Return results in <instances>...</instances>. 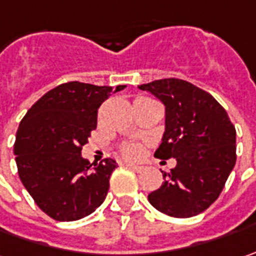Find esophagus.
<instances>
[{"label":"esophagus","instance_id":"obj_1","mask_svg":"<svg viewBox=\"0 0 256 256\" xmlns=\"http://www.w3.org/2000/svg\"><path fill=\"white\" fill-rule=\"evenodd\" d=\"M126 168L134 170V172H142L143 170V166H138V164H133V163H126Z\"/></svg>","mask_w":256,"mask_h":256}]
</instances>
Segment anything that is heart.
I'll list each match as a JSON object with an SVG mask.
<instances>
[{
    "mask_svg": "<svg viewBox=\"0 0 256 256\" xmlns=\"http://www.w3.org/2000/svg\"><path fill=\"white\" fill-rule=\"evenodd\" d=\"M143 152H144V146L142 143H138V142H128V143L122 144V148H120V153L130 160L140 159Z\"/></svg>",
    "mask_w": 256,
    "mask_h": 256,
    "instance_id": "heart-1",
    "label": "heart"
}]
</instances>
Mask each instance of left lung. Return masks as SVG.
Listing matches in <instances>:
<instances>
[{"label": "left lung", "mask_w": 256, "mask_h": 256, "mask_svg": "<svg viewBox=\"0 0 256 256\" xmlns=\"http://www.w3.org/2000/svg\"><path fill=\"white\" fill-rule=\"evenodd\" d=\"M166 107V132L154 152L178 163L148 196L152 206L173 218L202 214L222 192L236 162V130L228 113L208 92L180 78L139 86Z\"/></svg>", "instance_id": "1"}]
</instances>
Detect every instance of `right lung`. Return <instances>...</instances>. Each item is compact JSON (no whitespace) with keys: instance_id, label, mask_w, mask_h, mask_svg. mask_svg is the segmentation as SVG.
<instances>
[{"instance_id":"obj_1","label":"right lung","mask_w":256,"mask_h":256,"mask_svg":"<svg viewBox=\"0 0 256 256\" xmlns=\"http://www.w3.org/2000/svg\"><path fill=\"white\" fill-rule=\"evenodd\" d=\"M124 87L68 82L46 93L22 117L14 143L18 176L52 219L78 220L104 202L116 160L90 163L82 149L97 128L98 107Z\"/></svg>"}]
</instances>
